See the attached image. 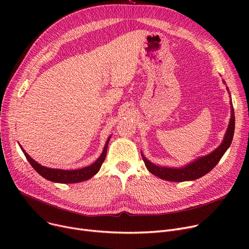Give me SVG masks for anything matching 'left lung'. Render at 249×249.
Returning a JSON list of instances; mask_svg holds the SVG:
<instances>
[{"instance_id": "1", "label": "left lung", "mask_w": 249, "mask_h": 249, "mask_svg": "<svg viewBox=\"0 0 249 249\" xmlns=\"http://www.w3.org/2000/svg\"><path fill=\"white\" fill-rule=\"evenodd\" d=\"M234 127H235V116H234V109H231V118L230 123L227 129V132L225 134V138L222 142V144L213 152L208 154L203 158L198 159L194 162L181 167V168H172V167H162L155 165L149 160H147L144 156L142 155L143 161H144L148 171L162 179L171 180V181H186V180H194L197 179L210 171L216 166V164L220 161L221 158L223 156L225 151L230 146L233 134H234Z\"/></svg>"}]
</instances>
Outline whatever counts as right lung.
<instances>
[{"label":"right lung","mask_w":249,"mask_h":249,"mask_svg":"<svg viewBox=\"0 0 249 249\" xmlns=\"http://www.w3.org/2000/svg\"><path fill=\"white\" fill-rule=\"evenodd\" d=\"M110 138H111V136L108 138L106 144H105L104 150H103L100 158L97 160V161H95L89 166H86V167L80 168V169H74V171H63V169L48 168V167L42 166L38 162H36L34 160H32L30 156L25 152V150L22 147H21V149H22L23 153L25 154L26 159H27V160L32 165V167L41 177H43L44 178H46L50 181H53V182H61V184H72V182H80L83 180H87L93 176H95L100 171V168H101L105 159H106L108 143H109Z\"/></svg>","instance_id":"right-lung-1"}]
</instances>
